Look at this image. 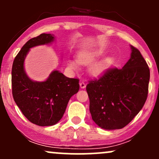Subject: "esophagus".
I'll return each instance as SVG.
<instances>
[{
  "mask_svg": "<svg viewBox=\"0 0 159 159\" xmlns=\"http://www.w3.org/2000/svg\"><path fill=\"white\" fill-rule=\"evenodd\" d=\"M86 85H87V84H86L85 81H81V82H80V87H81V88H82V89L85 88Z\"/></svg>",
  "mask_w": 159,
  "mask_h": 159,
  "instance_id": "obj_1",
  "label": "esophagus"
}]
</instances>
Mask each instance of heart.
Masks as SVG:
<instances>
[{
	"mask_svg": "<svg viewBox=\"0 0 159 159\" xmlns=\"http://www.w3.org/2000/svg\"><path fill=\"white\" fill-rule=\"evenodd\" d=\"M96 55L93 53L89 52H83L81 54H78V63H81L82 65H88L92 62L94 61L96 59ZM69 66L70 68L72 69H77L78 68V63L75 61H72V60H69ZM107 63H108V60L105 59L104 61L98 62V63H96L92 66L90 69L91 72L93 75H98V73L102 72L104 69L105 68Z\"/></svg>",
	"mask_w": 159,
	"mask_h": 159,
	"instance_id": "b5f03b06",
	"label": "heart"
}]
</instances>
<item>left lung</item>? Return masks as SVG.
<instances>
[{
  "instance_id": "1",
  "label": "left lung",
  "mask_w": 159,
  "mask_h": 159,
  "mask_svg": "<svg viewBox=\"0 0 159 159\" xmlns=\"http://www.w3.org/2000/svg\"><path fill=\"white\" fill-rule=\"evenodd\" d=\"M132 54L122 69H107L89 81L92 119L107 130L123 129L143 107L148 96L150 72L140 51L131 45Z\"/></svg>"
}]
</instances>
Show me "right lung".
Segmentation results:
<instances>
[{"mask_svg": "<svg viewBox=\"0 0 159 159\" xmlns=\"http://www.w3.org/2000/svg\"><path fill=\"white\" fill-rule=\"evenodd\" d=\"M51 34H42L27 42L14 59L12 67V92L14 101L25 117L40 126L53 125L61 120L67 104L79 90V79L69 78L54 71L45 81L27 77L24 61L30 48L54 41Z\"/></svg>", "mask_w": 159, "mask_h": 159, "instance_id": "1", "label": "right lung"}]
</instances>
